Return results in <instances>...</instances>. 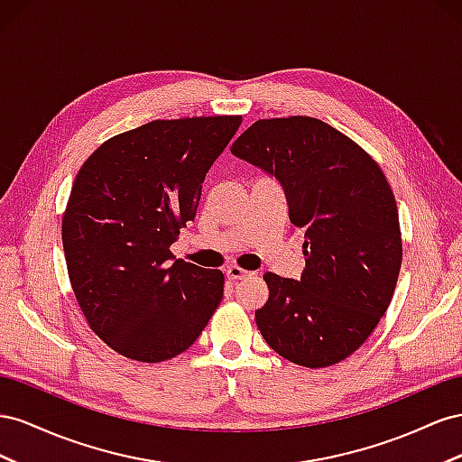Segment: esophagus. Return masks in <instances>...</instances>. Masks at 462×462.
Wrapping results in <instances>:
<instances>
[{"mask_svg":"<svg viewBox=\"0 0 462 462\" xmlns=\"http://www.w3.org/2000/svg\"><path fill=\"white\" fill-rule=\"evenodd\" d=\"M226 276L230 281H242V279H247V276H252V273H247L245 269H240V267H228Z\"/></svg>","mask_w":462,"mask_h":462,"instance_id":"esophagus-1","label":"esophagus"}]
</instances>
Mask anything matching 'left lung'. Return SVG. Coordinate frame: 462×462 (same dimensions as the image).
<instances>
[{
    "instance_id": "1",
    "label": "left lung",
    "mask_w": 462,
    "mask_h": 462,
    "mask_svg": "<svg viewBox=\"0 0 462 462\" xmlns=\"http://www.w3.org/2000/svg\"><path fill=\"white\" fill-rule=\"evenodd\" d=\"M230 151L279 181L290 222L306 232L300 279L263 276V338L298 365L338 364L372 335L399 279V213L383 172L346 135L306 116L259 120Z\"/></svg>"
}]
</instances>
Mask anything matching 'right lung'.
<instances>
[{"instance_id": "right-lung-1", "label": "right lung", "mask_w": 462, "mask_h": 462, "mask_svg": "<svg viewBox=\"0 0 462 462\" xmlns=\"http://www.w3.org/2000/svg\"><path fill=\"white\" fill-rule=\"evenodd\" d=\"M240 124L156 120L108 139L79 170L61 224L65 263L90 328L125 358H174L220 304L224 274L176 259L170 245Z\"/></svg>"}]
</instances>
